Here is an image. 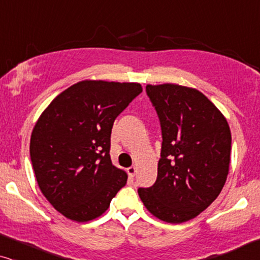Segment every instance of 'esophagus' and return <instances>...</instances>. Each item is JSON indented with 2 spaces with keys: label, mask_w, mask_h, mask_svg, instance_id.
I'll list each match as a JSON object with an SVG mask.
<instances>
[{
  "label": "esophagus",
  "mask_w": 260,
  "mask_h": 260,
  "mask_svg": "<svg viewBox=\"0 0 260 260\" xmlns=\"http://www.w3.org/2000/svg\"><path fill=\"white\" fill-rule=\"evenodd\" d=\"M136 172H137L136 167L133 166V167H129V168H127V175H129L130 179L135 177V175H136Z\"/></svg>",
  "instance_id": "1"
}]
</instances>
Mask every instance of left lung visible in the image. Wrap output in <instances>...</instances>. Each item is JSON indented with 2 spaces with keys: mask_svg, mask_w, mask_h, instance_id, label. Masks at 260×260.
Instances as JSON below:
<instances>
[{
  "mask_svg": "<svg viewBox=\"0 0 260 260\" xmlns=\"http://www.w3.org/2000/svg\"><path fill=\"white\" fill-rule=\"evenodd\" d=\"M162 130L157 179L138 188L152 215L170 223L195 218L218 198L230 168L231 130L216 106L195 88L147 85Z\"/></svg>",
  "mask_w": 260,
  "mask_h": 260,
  "instance_id": "1",
  "label": "left lung"
}]
</instances>
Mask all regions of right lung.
<instances>
[{
  "mask_svg": "<svg viewBox=\"0 0 260 260\" xmlns=\"http://www.w3.org/2000/svg\"><path fill=\"white\" fill-rule=\"evenodd\" d=\"M142 92L138 83L84 80L53 99L35 124L30 159L45 198L67 219L101 216L127 175L110 157L113 122Z\"/></svg>",
  "mask_w": 260,
  "mask_h": 260,
  "instance_id": "add662e5",
  "label": "right lung"
}]
</instances>
